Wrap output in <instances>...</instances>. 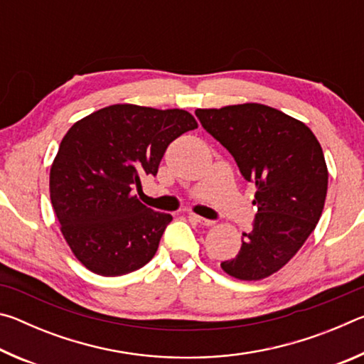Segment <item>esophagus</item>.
<instances>
[{
  "label": "esophagus",
  "mask_w": 364,
  "mask_h": 364,
  "mask_svg": "<svg viewBox=\"0 0 364 364\" xmlns=\"http://www.w3.org/2000/svg\"><path fill=\"white\" fill-rule=\"evenodd\" d=\"M188 217H189V220H193V221H196V223H199V225H205V226H212L213 225V220H207L204 217H199V215H196V213H188Z\"/></svg>",
  "instance_id": "1"
}]
</instances>
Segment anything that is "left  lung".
Segmentation results:
<instances>
[{"instance_id": "left-lung-1", "label": "left lung", "mask_w": 364, "mask_h": 364, "mask_svg": "<svg viewBox=\"0 0 364 364\" xmlns=\"http://www.w3.org/2000/svg\"><path fill=\"white\" fill-rule=\"evenodd\" d=\"M196 115L257 188L254 228L221 268L241 281L268 278L297 254L323 213L329 173L321 144L304 122L263 104L197 109Z\"/></svg>"}]
</instances>
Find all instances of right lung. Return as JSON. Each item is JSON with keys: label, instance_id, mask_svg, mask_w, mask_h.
I'll list each match as a JSON object with an SVG mask.
<instances>
[{"label": "right lung", "instance_id": "obj_1", "mask_svg": "<svg viewBox=\"0 0 364 364\" xmlns=\"http://www.w3.org/2000/svg\"><path fill=\"white\" fill-rule=\"evenodd\" d=\"M197 128L181 109L114 104L73 123L49 171L60 231L83 267L122 276L156 255L170 213L141 204L133 189L157 175L171 141Z\"/></svg>", "mask_w": 364, "mask_h": 364}]
</instances>
